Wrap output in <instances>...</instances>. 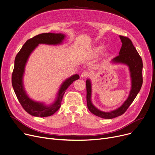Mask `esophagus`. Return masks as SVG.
<instances>
[{"instance_id":"1","label":"esophagus","mask_w":155,"mask_h":155,"mask_svg":"<svg viewBox=\"0 0 155 155\" xmlns=\"http://www.w3.org/2000/svg\"><path fill=\"white\" fill-rule=\"evenodd\" d=\"M88 75H89V73L87 71L84 70V71H82V73H81V77H82V78H86Z\"/></svg>"}]
</instances>
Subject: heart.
I'll return each instance as SVG.
<instances>
[{
	"mask_svg": "<svg viewBox=\"0 0 155 155\" xmlns=\"http://www.w3.org/2000/svg\"><path fill=\"white\" fill-rule=\"evenodd\" d=\"M104 50V46H97L95 50V53L96 54H100Z\"/></svg>",
	"mask_w": 155,
	"mask_h": 155,
	"instance_id": "obj_1",
	"label": "heart"
}]
</instances>
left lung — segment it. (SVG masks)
I'll return each mask as SVG.
<instances>
[{"instance_id":"8db88e82","label":"left lung","mask_w":155,"mask_h":155,"mask_svg":"<svg viewBox=\"0 0 155 155\" xmlns=\"http://www.w3.org/2000/svg\"><path fill=\"white\" fill-rule=\"evenodd\" d=\"M119 37L122 42L119 55L115 57L112 61L114 63L126 64L129 68L132 87L127 99L122 106L115 110L110 112L101 111L92 104L91 82L88 79L86 81L87 107L94 115L104 119H112L123 115L136 98L143 84V61L141 56L137 53L131 39L123 36H119Z\"/></svg>"}]
</instances>
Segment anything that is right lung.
<instances>
[{
    "mask_svg": "<svg viewBox=\"0 0 155 155\" xmlns=\"http://www.w3.org/2000/svg\"><path fill=\"white\" fill-rule=\"evenodd\" d=\"M64 38V35L60 33L55 34L48 32L38 35L28 39L15 56L14 68L12 74V87L21 106L31 116L43 117L53 115L60 109L63 95L68 87L75 80L80 78L79 75L76 74L65 80L61 85L56 101L50 106H46L41 103L32 101L24 91L22 77L24 72V67L31 52L39 44L58 45L62 42Z\"/></svg>",
    "mask_w": 155,
    "mask_h": 155,
    "instance_id": "obj_1",
    "label": "right lung"
}]
</instances>
